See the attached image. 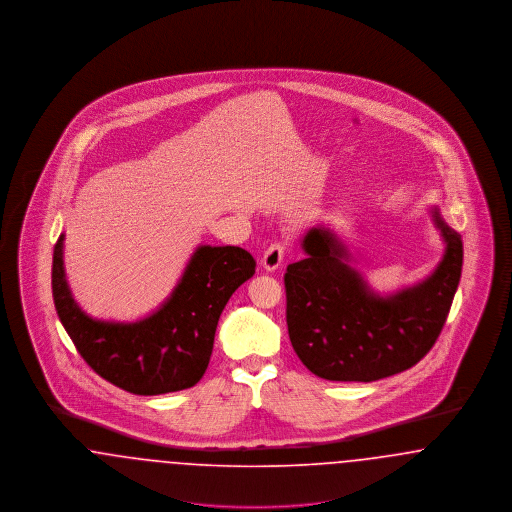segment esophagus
Instances as JSON below:
<instances>
[{"label":"esophagus","mask_w":512,"mask_h":512,"mask_svg":"<svg viewBox=\"0 0 512 512\" xmlns=\"http://www.w3.org/2000/svg\"><path fill=\"white\" fill-rule=\"evenodd\" d=\"M282 261H284V245L272 244L265 251V255L261 259V265L268 272H274V270L282 267Z\"/></svg>","instance_id":"obj_1"}]
</instances>
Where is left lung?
<instances>
[{"instance_id": "left-lung-1", "label": "left lung", "mask_w": 512, "mask_h": 512, "mask_svg": "<svg viewBox=\"0 0 512 512\" xmlns=\"http://www.w3.org/2000/svg\"><path fill=\"white\" fill-rule=\"evenodd\" d=\"M432 219L445 242L438 267L422 282L378 295L353 267L340 236L313 226L305 259L288 265L286 320L293 351L332 382H374L416 365L438 340L463 270V240L438 207Z\"/></svg>"}]
</instances>
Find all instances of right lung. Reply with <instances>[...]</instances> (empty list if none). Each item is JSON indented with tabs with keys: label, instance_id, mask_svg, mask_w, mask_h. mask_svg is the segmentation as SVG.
I'll use <instances>...</instances> for the list:
<instances>
[{
	"label": "right lung",
	"instance_id": "obj_1",
	"mask_svg": "<svg viewBox=\"0 0 512 512\" xmlns=\"http://www.w3.org/2000/svg\"><path fill=\"white\" fill-rule=\"evenodd\" d=\"M63 242L65 234L53 249V303L82 359L101 378L134 395L195 386L209 365L222 309L255 274L251 253L236 245H199L157 311L134 322H115L86 315L74 301Z\"/></svg>",
	"mask_w": 512,
	"mask_h": 512
}]
</instances>
